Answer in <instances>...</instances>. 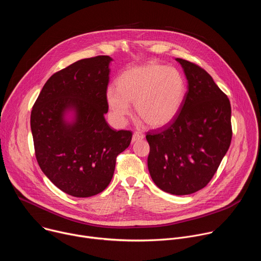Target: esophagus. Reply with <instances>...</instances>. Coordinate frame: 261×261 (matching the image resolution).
<instances>
[{
	"label": "esophagus",
	"mask_w": 261,
	"mask_h": 261,
	"mask_svg": "<svg viewBox=\"0 0 261 261\" xmlns=\"http://www.w3.org/2000/svg\"><path fill=\"white\" fill-rule=\"evenodd\" d=\"M143 137H144V135H143L141 132H135V133L133 134V136H132V141L135 142V141L141 140V139H143Z\"/></svg>",
	"instance_id": "obj_1"
}]
</instances>
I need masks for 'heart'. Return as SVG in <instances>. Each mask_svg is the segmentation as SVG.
<instances>
[{
    "instance_id": "obj_1",
    "label": "heart",
    "mask_w": 261,
    "mask_h": 261,
    "mask_svg": "<svg viewBox=\"0 0 261 261\" xmlns=\"http://www.w3.org/2000/svg\"><path fill=\"white\" fill-rule=\"evenodd\" d=\"M118 88L106 89V101L114 116L124 121L135 104L138 117L150 127L168 125L179 113L186 96V81L174 67L148 63L125 70Z\"/></svg>"
}]
</instances>
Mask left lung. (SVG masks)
<instances>
[{"mask_svg": "<svg viewBox=\"0 0 261 261\" xmlns=\"http://www.w3.org/2000/svg\"><path fill=\"white\" fill-rule=\"evenodd\" d=\"M175 60L187 77L188 91L177 116L163 128L146 133L147 167L161 190L188 195L205 187L228 151L231 106L204 69Z\"/></svg>", "mask_w": 261, "mask_h": 261, "instance_id": "left-lung-1", "label": "left lung"}]
</instances>
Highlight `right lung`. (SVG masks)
Listing matches in <instances>:
<instances>
[{
  "label": "right lung",
  "instance_id": "right-lung-1",
  "mask_svg": "<svg viewBox=\"0 0 261 261\" xmlns=\"http://www.w3.org/2000/svg\"><path fill=\"white\" fill-rule=\"evenodd\" d=\"M108 56L80 60L56 72L31 113L35 155L43 173L63 192L90 197L113 178L119 154L129 146L132 132L114 130L108 111ZM72 111L69 122L65 115Z\"/></svg>",
  "mask_w": 261,
  "mask_h": 261
}]
</instances>
